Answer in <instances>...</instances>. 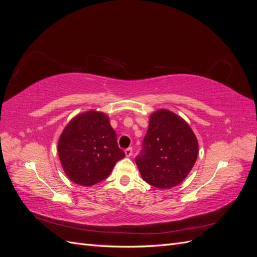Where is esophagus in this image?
Instances as JSON below:
<instances>
[{
    "instance_id": "obj_1",
    "label": "esophagus",
    "mask_w": 257,
    "mask_h": 257,
    "mask_svg": "<svg viewBox=\"0 0 257 257\" xmlns=\"http://www.w3.org/2000/svg\"><path fill=\"white\" fill-rule=\"evenodd\" d=\"M125 155L127 158H130V157H132V154H133V149H132V148L130 147V148H127V149H125Z\"/></svg>"
}]
</instances>
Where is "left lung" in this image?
Masks as SVG:
<instances>
[{"label": "left lung", "instance_id": "1", "mask_svg": "<svg viewBox=\"0 0 257 257\" xmlns=\"http://www.w3.org/2000/svg\"><path fill=\"white\" fill-rule=\"evenodd\" d=\"M198 143L190 125L176 113L151 114L141 153L135 162L144 180L159 189L181 183L195 164Z\"/></svg>", "mask_w": 257, "mask_h": 257}]
</instances>
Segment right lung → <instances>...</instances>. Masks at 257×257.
Masks as SVG:
<instances>
[{
	"label": "right lung",
	"mask_w": 257,
	"mask_h": 257,
	"mask_svg": "<svg viewBox=\"0 0 257 257\" xmlns=\"http://www.w3.org/2000/svg\"><path fill=\"white\" fill-rule=\"evenodd\" d=\"M58 152L66 176L83 186L103 181L125 157L108 115L94 110L69 121L60 136Z\"/></svg>",
	"instance_id": "obj_1"
}]
</instances>
